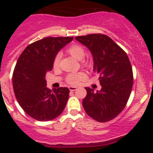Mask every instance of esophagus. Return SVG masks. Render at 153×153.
I'll use <instances>...</instances> for the list:
<instances>
[{"instance_id": "esophagus-1", "label": "esophagus", "mask_w": 153, "mask_h": 153, "mask_svg": "<svg viewBox=\"0 0 153 153\" xmlns=\"http://www.w3.org/2000/svg\"><path fill=\"white\" fill-rule=\"evenodd\" d=\"M69 89L71 91V92H72V91L76 90L77 87H75V86H69Z\"/></svg>"}]
</instances>
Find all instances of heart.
I'll use <instances>...</instances> for the list:
<instances>
[{"instance_id":"heart-1","label":"heart","mask_w":153,"mask_h":153,"mask_svg":"<svg viewBox=\"0 0 153 153\" xmlns=\"http://www.w3.org/2000/svg\"><path fill=\"white\" fill-rule=\"evenodd\" d=\"M67 52L70 55H72L74 58L78 61H82L83 65L85 66L86 67H90L92 66V62L89 60H84L85 57V50L84 48L79 45L73 44L67 49ZM60 59H61V55L58 54L55 57L53 61V67L54 68L58 67L59 64ZM84 78V75L82 72H78V73L69 74L67 78V81L68 84H72V85H75L78 84L79 81H81L83 78Z\"/></svg>"}]
</instances>
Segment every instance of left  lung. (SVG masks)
I'll list each match as a JSON object with an SVG mask.
<instances>
[{
  "instance_id": "8db88e82",
  "label": "left lung",
  "mask_w": 153,
  "mask_h": 153,
  "mask_svg": "<svg viewBox=\"0 0 153 153\" xmlns=\"http://www.w3.org/2000/svg\"><path fill=\"white\" fill-rule=\"evenodd\" d=\"M93 57V69L99 75L101 89L94 92L86 87L83 106L89 116L106 122L118 116L124 109L132 92L133 73L126 52L109 37L102 34L77 36Z\"/></svg>"
}]
</instances>
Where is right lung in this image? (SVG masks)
<instances>
[{
    "instance_id": "1",
    "label": "right lung",
    "mask_w": 153,
    "mask_h": 153,
    "mask_svg": "<svg viewBox=\"0 0 153 153\" xmlns=\"http://www.w3.org/2000/svg\"><path fill=\"white\" fill-rule=\"evenodd\" d=\"M73 37H48L29 44L23 51L12 75L14 92L26 113L39 121L59 116L65 108L69 89L47 87L46 74L53 67L57 53Z\"/></svg>"
}]
</instances>
